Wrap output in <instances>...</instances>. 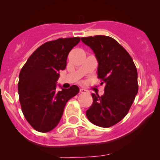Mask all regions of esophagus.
I'll return each instance as SVG.
<instances>
[{"mask_svg": "<svg viewBox=\"0 0 160 160\" xmlns=\"http://www.w3.org/2000/svg\"><path fill=\"white\" fill-rule=\"evenodd\" d=\"M80 93H88V90H86V89H83V88H80Z\"/></svg>", "mask_w": 160, "mask_h": 160, "instance_id": "esophagus-1", "label": "esophagus"}]
</instances>
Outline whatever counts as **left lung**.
I'll return each instance as SVG.
<instances>
[{"instance_id":"left-lung-1","label":"left lung","mask_w":160,"mask_h":160,"mask_svg":"<svg viewBox=\"0 0 160 160\" xmlns=\"http://www.w3.org/2000/svg\"><path fill=\"white\" fill-rule=\"evenodd\" d=\"M81 41L94 52L98 77L104 83V93H92L93 104L86 111L90 122L109 128L122 121L138 93V72L128 52L115 39L105 35L83 37Z\"/></svg>"}]
</instances>
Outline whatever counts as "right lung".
<instances>
[{
  "label": "right lung",
  "instance_id": "1",
  "mask_svg": "<svg viewBox=\"0 0 160 160\" xmlns=\"http://www.w3.org/2000/svg\"><path fill=\"white\" fill-rule=\"evenodd\" d=\"M80 41V37H75L47 42L31 55L21 70L19 101L25 118L38 132L56 128L67 101L80 91L77 85L56 90L59 72L65 70L69 52Z\"/></svg>",
  "mask_w": 160,
  "mask_h": 160
}]
</instances>
